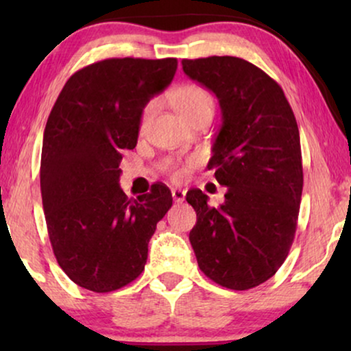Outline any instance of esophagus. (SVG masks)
<instances>
[{
	"mask_svg": "<svg viewBox=\"0 0 351 351\" xmlns=\"http://www.w3.org/2000/svg\"><path fill=\"white\" fill-rule=\"evenodd\" d=\"M172 198H174V201H177V203H182V201L185 199V190L172 189Z\"/></svg>",
	"mask_w": 351,
	"mask_h": 351,
	"instance_id": "obj_1",
	"label": "esophagus"
}]
</instances>
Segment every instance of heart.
Listing matches in <instances>:
<instances>
[{
    "instance_id": "1",
    "label": "heart",
    "mask_w": 351,
    "mask_h": 351,
    "mask_svg": "<svg viewBox=\"0 0 351 351\" xmlns=\"http://www.w3.org/2000/svg\"><path fill=\"white\" fill-rule=\"evenodd\" d=\"M172 104L179 114L184 119H189L195 113L203 112V110H213V97L204 88L198 84H184L172 94ZM156 110V100H150L145 107L142 108L141 118H138V132H145L148 124H150L153 114ZM193 161H189L191 165ZM165 169L169 172L174 180H182L185 176V167L180 166L174 160H167L165 162Z\"/></svg>"
}]
</instances>
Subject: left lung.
Here are the masks:
<instances>
[{
    "label": "left lung",
    "instance_id": "obj_1",
    "mask_svg": "<svg viewBox=\"0 0 351 351\" xmlns=\"http://www.w3.org/2000/svg\"><path fill=\"white\" fill-rule=\"evenodd\" d=\"M185 75L219 100L222 124L208 169L227 186L223 204L189 190L190 243L201 271L234 291L275 275L294 241L304 171L299 128L285 93L251 62L232 56L182 60Z\"/></svg>",
    "mask_w": 351,
    "mask_h": 351
}]
</instances>
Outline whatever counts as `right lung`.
I'll use <instances>...</instances> for the list:
<instances>
[{"mask_svg": "<svg viewBox=\"0 0 351 351\" xmlns=\"http://www.w3.org/2000/svg\"><path fill=\"white\" fill-rule=\"evenodd\" d=\"M176 70L172 57L95 62L70 76L47 118L40 169L47 233L60 268L84 289L112 292L136 280L172 206L161 182L129 199L119 162L137 145L142 108Z\"/></svg>", "mask_w": 351, "mask_h": 351, "instance_id": "obj_1", "label": "right lung"}]
</instances>
